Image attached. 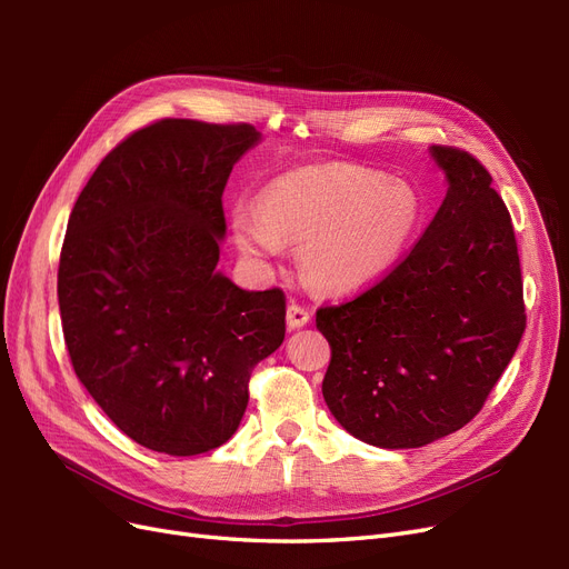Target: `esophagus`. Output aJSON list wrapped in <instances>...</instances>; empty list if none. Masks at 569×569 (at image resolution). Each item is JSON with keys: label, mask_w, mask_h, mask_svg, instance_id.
Instances as JSON below:
<instances>
[{"label": "esophagus", "mask_w": 569, "mask_h": 569, "mask_svg": "<svg viewBox=\"0 0 569 569\" xmlns=\"http://www.w3.org/2000/svg\"><path fill=\"white\" fill-rule=\"evenodd\" d=\"M308 320H311V313H308L303 306H297V303L287 306V327H289V330H299V327L308 325Z\"/></svg>", "instance_id": "obj_1"}]
</instances>
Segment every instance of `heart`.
I'll return each mask as SVG.
<instances>
[{
    "label": "heart",
    "mask_w": 569,
    "mask_h": 569,
    "mask_svg": "<svg viewBox=\"0 0 569 569\" xmlns=\"http://www.w3.org/2000/svg\"><path fill=\"white\" fill-rule=\"evenodd\" d=\"M422 220L416 189L375 170L327 163L272 178L258 209L237 203L230 232L249 261L266 263L282 242H299L306 280L322 291H353L393 268Z\"/></svg>",
    "instance_id": "obj_1"
}]
</instances>
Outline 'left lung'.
<instances>
[{"mask_svg": "<svg viewBox=\"0 0 569 569\" xmlns=\"http://www.w3.org/2000/svg\"><path fill=\"white\" fill-rule=\"evenodd\" d=\"M429 157L446 197L420 242L385 280L316 316L332 347L325 403L380 449H420L468 425L527 320L510 213L487 168L453 147Z\"/></svg>", "mask_w": 569, "mask_h": 569, "instance_id": "1", "label": "left lung"}]
</instances>
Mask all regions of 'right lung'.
Segmentation results:
<instances>
[{"mask_svg": "<svg viewBox=\"0 0 569 569\" xmlns=\"http://www.w3.org/2000/svg\"><path fill=\"white\" fill-rule=\"evenodd\" d=\"M251 126L166 118L94 170L68 218L59 311L82 387L144 449L197 456L244 418L249 377L284 339V295L218 270L222 189Z\"/></svg>", "mask_w": 569, "mask_h": 569, "instance_id": "add662e5", "label": "right lung"}]
</instances>
